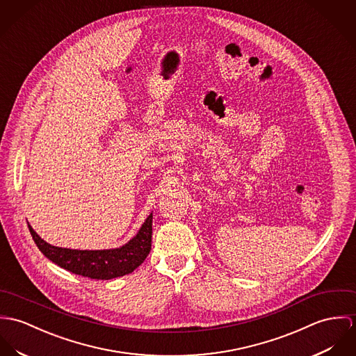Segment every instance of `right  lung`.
<instances>
[{
  "instance_id": "right-lung-1",
  "label": "right lung",
  "mask_w": 356,
  "mask_h": 356,
  "mask_svg": "<svg viewBox=\"0 0 356 356\" xmlns=\"http://www.w3.org/2000/svg\"><path fill=\"white\" fill-rule=\"evenodd\" d=\"M30 234L40 252L60 268L94 280H111L132 273L143 264L152 250L153 213L146 218L136 236L119 248L71 250L46 243L29 225Z\"/></svg>"
}]
</instances>
